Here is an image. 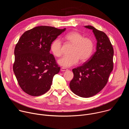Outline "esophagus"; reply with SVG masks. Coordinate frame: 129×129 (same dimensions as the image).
Wrapping results in <instances>:
<instances>
[{"label": "esophagus", "mask_w": 129, "mask_h": 129, "mask_svg": "<svg viewBox=\"0 0 129 129\" xmlns=\"http://www.w3.org/2000/svg\"><path fill=\"white\" fill-rule=\"evenodd\" d=\"M68 70V69H67L66 68H64V67H61V71H67Z\"/></svg>", "instance_id": "obj_1"}]
</instances>
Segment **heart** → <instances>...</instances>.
<instances>
[{"label": "heart", "instance_id": "b5f03b06", "mask_svg": "<svg viewBox=\"0 0 129 129\" xmlns=\"http://www.w3.org/2000/svg\"><path fill=\"white\" fill-rule=\"evenodd\" d=\"M64 38L72 44V47L70 55L64 56L58 61L61 66L69 67L77 64L79 60L84 62L91 57L94 50V43L91 39L84 38L81 34L75 31L67 33ZM50 50L56 57L61 56L62 43L60 40L56 39L52 41L50 45Z\"/></svg>", "mask_w": 129, "mask_h": 129}]
</instances>
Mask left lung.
<instances>
[{
    "label": "left lung",
    "mask_w": 129,
    "mask_h": 129,
    "mask_svg": "<svg viewBox=\"0 0 129 129\" xmlns=\"http://www.w3.org/2000/svg\"><path fill=\"white\" fill-rule=\"evenodd\" d=\"M97 41L96 51L83 65L72 69L74 77L69 86L72 92L87 98L101 91L108 82L113 68V46L107 35L91 25Z\"/></svg>",
    "instance_id": "8db88e82"
}]
</instances>
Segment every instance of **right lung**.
<instances>
[{
  "label": "right lung",
  "instance_id": "obj_1",
  "mask_svg": "<svg viewBox=\"0 0 129 129\" xmlns=\"http://www.w3.org/2000/svg\"><path fill=\"white\" fill-rule=\"evenodd\" d=\"M66 30L48 26L26 31L16 45L13 71L19 85L27 94L37 96L50 88L60 67L50 54V45Z\"/></svg>",
  "mask_w": 129,
  "mask_h": 129
}]
</instances>
